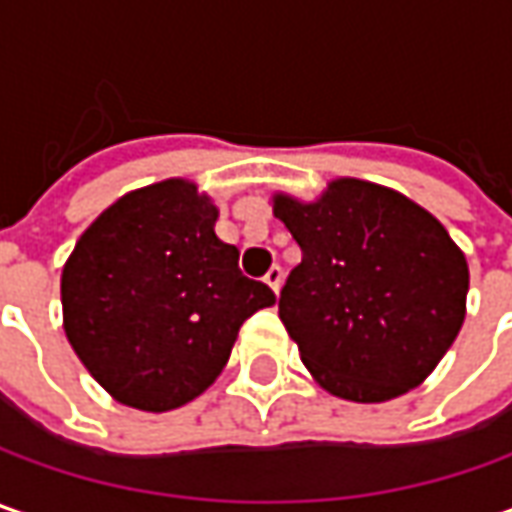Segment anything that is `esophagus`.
<instances>
[{
    "label": "esophagus",
    "mask_w": 512,
    "mask_h": 512,
    "mask_svg": "<svg viewBox=\"0 0 512 512\" xmlns=\"http://www.w3.org/2000/svg\"><path fill=\"white\" fill-rule=\"evenodd\" d=\"M282 279H285V273H282V267H279V265H273L265 273V282L270 285V290H273V293H279V287H282Z\"/></svg>",
    "instance_id": "1"
}]
</instances>
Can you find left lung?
Segmentation results:
<instances>
[{
  "mask_svg": "<svg viewBox=\"0 0 512 512\" xmlns=\"http://www.w3.org/2000/svg\"><path fill=\"white\" fill-rule=\"evenodd\" d=\"M302 250L279 316L333 396L387 402L419 387L464 322L462 250L424 207L387 187L339 179L319 202L276 196Z\"/></svg>",
  "mask_w": 512,
  "mask_h": 512,
  "instance_id": "obj_1",
  "label": "left lung"
}]
</instances>
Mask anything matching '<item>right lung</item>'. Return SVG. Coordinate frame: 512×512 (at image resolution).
Listing matches in <instances>:
<instances>
[{
  "instance_id": "obj_1",
  "label": "right lung",
  "mask_w": 512,
  "mask_h": 512,
  "mask_svg": "<svg viewBox=\"0 0 512 512\" xmlns=\"http://www.w3.org/2000/svg\"><path fill=\"white\" fill-rule=\"evenodd\" d=\"M216 207L168 179L133 190L82 233L62 270L65 333L116 402L165 413L205 393L239 327L276 302L216 236Z\"/></svg>"
}]
</instances>
